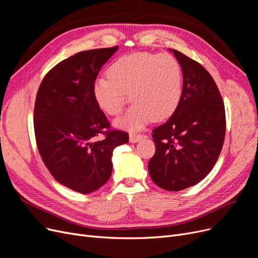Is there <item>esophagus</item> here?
<instances>
[{
  "label": "esophagus",
  "mask_w": 258,
  "mask_h": 258,
  "mask_svg": "<svg viewBox=\"0 0 258 258\" xmlns=\"http://www.w3.org/2000/svg\"><path fill=\"white\" fill-rule=\"evenodd\" d=\"M143 139V136L142 135H130L129 136V140L131 143H137L139 141H141V140Z\"/></svg>",
  "instance_id": "34e87169"
}]
</instances>
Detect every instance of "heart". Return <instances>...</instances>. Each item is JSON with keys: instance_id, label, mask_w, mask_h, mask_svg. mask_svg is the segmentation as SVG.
Listing matches in <instances>:
<instances>
[{"instance_id": "heart-1", "label": "heart", "mask_w": 258, "mask_h": 258, "mask_svg": "<svg viewBox=\"0 0 258 258\" xmlns=\"http://www.w3.org/2000/svg\"><path fill=\"white\" fill-rule=\"evenodd\" d=\"M106 74L107 79H99L93 87L99 106L108 115L117 116L122 112L129 98L135 102L115 121L119 128L136 131L150 120H165L181 102L182 68L169 53L127 54L115 60Z\"/></svg>"}]
</instances>
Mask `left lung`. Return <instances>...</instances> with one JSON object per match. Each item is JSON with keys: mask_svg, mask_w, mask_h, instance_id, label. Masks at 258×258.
Segmentation results:
<instances>
[{"mask_svg": "<svg viewBox=\"0 0 258 258\" xmlns=\"http://www.w3.org/2000/svg\"><path fill=\"white\" fill-rule=\"evenodd\" d=\"M173 52L183 72V95L176 111L153 130L156 152L148 162L153 182L169 191L198 184L221 154L225 107L212 76L198 62Z\"/></svg>", "mask_w": 258, "mask_h": 258, "instance_id": "8db88e82", "label": "left lung"}]
</instances>
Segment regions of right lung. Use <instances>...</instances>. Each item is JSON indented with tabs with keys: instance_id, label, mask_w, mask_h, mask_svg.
<instances>
[{
	"instance_id": "1",
	"label": "right lung",
	"mask_w": 258,
	"mask_h": 258,
	"mask_svg": "<svg viewBox=\"0 0 258 258\" xmlns=\"http://www.w3.org/2000/svg\"><path fill=\"white\" fill-rule=\"evenodd\" d=\"M118 49L77 52L46 74L34 106L38 152L60 184L81 194L99 189L110 178L114 148L129 141L128 134L108 130L110 122L93 95L100 69ZM104 134L102 142L94 138Z\"/></svg>"
}]
</instances>
